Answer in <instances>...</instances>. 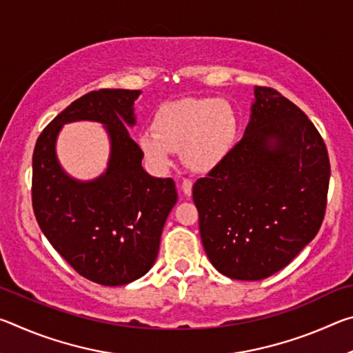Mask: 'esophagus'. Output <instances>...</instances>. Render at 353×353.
Listing matches in <instances>:
<instances>
[{
  "instance_id": "34e87169",
  "label": "esophagus",
  "mask_w": 353,
  "mask_h": 353,
  "mask_svg": "<svg viewBox=\"0 0 353 353\" xmlns=\"http://www.w3.org/2000/svg\"><path fill=\"white\" fill-rule=\"evenodd\" d=\"M182 191L185 196H191V191H193V182H191L190 179H185L182 182Z\"/></svg>"
}]
</instances>
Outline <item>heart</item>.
<instances>
[{"label": "heart", "instance_id": "b5f03b06", "mask_svg": "<svg viewBox=\"0 0 353 353\" xmlns=\"http://www.w3.org/2000/svg\"><path fill=\"white\" fill-rule=\"evenodd\" d=\"M152 129L141 130L137 137L152 168H170L174 151H181L187 168L207 174L234 151L238 119L234 109L221 99H181L155 112Z\"/></svg>", "mask_w": 353, "mask_h": 353}]
</instances>
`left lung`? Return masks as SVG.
Returning a JSON list of instances; mask_svg holds the SVG:
<instances>
[{"label": "left lung", "instance_id": "left-lung-1", "mask_svg": "<svg viewBox=\"0 0 353 353\" xmlns=\"http://www.w3.org/2000/svg\"><path fill=\"white\" fill-rule=\"evenodd\" d=\"M330 162L308 117L268 87L225 162L193 185L208 260L224 276L261 280L283 270L319 232Z\"/></svg>", "mask_w": 353, "mask_h": 353}]
</instances>
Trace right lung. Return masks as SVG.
Instances as JSON below:
<instances>
[{
    "label": "right lung",
    "mask_w": 353,
    "mask_h": 353,
    "mask_svg": "<svg viewBox=\"0 0 353 353\" xmlns=\"http://www.w3.org/2000/svg\"><path fill=\"white\" fill-rule=\"evenodd\" d=\"M140 94L123 88L83 94L48 124L32 155V207L41 232L82 277L105 286L128 285L151 270L177 202L174 181L148 174L129 135ZM74 121H97L110 135L108 168L92 181L71 178L57 159V137Z\"/></svg>",
    "instance_id": "right-lung-1"
}]
</instances>
